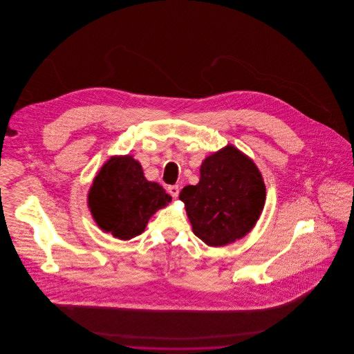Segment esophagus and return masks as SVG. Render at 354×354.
Segmentation results:
<instances>
[{
  "mask_svg": "<svg viewBox=\"0 0 354 354\" xmlns=\"http://www.w3.org/2000/svg\"><path fill=\"white\" fill-rule=\"evenodd\" d=\"M179 191H180L179 185H169V192L171 194V196L175 199L179 196Z\"/></svg>",
  "mask_w": 354,
  "mask_h": 354,
  "instance_id": "obj_1",
  "label": "esophagus"
}]
</instances>
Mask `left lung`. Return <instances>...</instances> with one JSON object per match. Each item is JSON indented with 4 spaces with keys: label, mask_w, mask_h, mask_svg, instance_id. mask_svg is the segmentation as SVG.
<instances>
[{
    "label": "left lung",
    "mask_w": 354,
    "mask_h": 354,
    "mask_svg": "<svg viewBox=\"0 0 354 354\" xmlns=\"http://www.w3.org/2000/svg\"><path fill=\"white\" fill-rule=\"evenodd\" d=\"M266 191L252 159L227 145L203 160L199 183L185 185L179 199L194 234L209 247H223L252 231L266 204Z\"/></svg>",
    "instance_id": "1"
}]
</instances>
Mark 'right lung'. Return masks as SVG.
Returning a JSON list of instances; mask_svg holds the SVG:
<instances>
[{
  "label": "right lung",
  "instance_id": "obj_1",
  "mask_svg": "<svg viewBox=\"0 0 354 354\" xmlns=\"http://www.w3.org/2000/svg\"><path fill=\"white\" fill-rule=\"evenodd\" d=\"M169 203V194L162 185L145 178L133 155L107 159L87 194V207L97 225L119 240L140 235L152 215Z\"/></svg>",
  "mask_w": 354,
  "mask_h": 354
}]
</instances>
